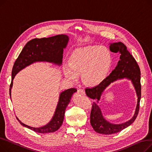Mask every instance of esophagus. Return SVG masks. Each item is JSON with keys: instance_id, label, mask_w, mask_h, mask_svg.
Segmentation results:
<instances>
[{"instance_id": "34e87169", "label": "esophagus", "mask_w": 152, "mask_h": 152, "mask_svg": "<svg viewBox=\"0 0 152 152\" xmlns=\"http://www.w3.org/2000/svg\"><path fill=\"white\" fill-rule=\"evenodd\" d=\"M78 94H81V95H85V91L83 89H79L77 90Z\"/></svg>"}]
</instances>
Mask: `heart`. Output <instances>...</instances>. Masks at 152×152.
<instances>
[{"instance_id":"b5f03b06","label":"heart","mask_w":152,"mask_h":152,"mask_svg":"<svg viewBox=\"0 0 152 152\" xmlns=\"http://www.w3.org/2000/svg\"><path fill=\"white\" fill-rule=\"evenodd\" d=\"M112 63V53L107 47L89 45L71 52L68 64L63 66V73L72 81H76L81 74L84 84L96 86L107 77Z\"/></svg>"}]
</instances>
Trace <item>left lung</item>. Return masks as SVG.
Masks as SVG:
<instances>
[{
    "label": "left lung",
    "instance_id": "left-lung-1",
    "mask_svg": "<svg viewBox=\"0 0 152 152\" xmlns=\"http://www.w3.org/2000/svg\"><path fill=\"white\" fill-rule=\"evenodd\" d=\"M111 52H119L120 55V60H119L116 68L112 71L110 75L97 86L87 87L85 89L87 96L97 102L106 87L118 79L127 78L132 83L137 94L138 103L135 113L130 121L121 124H111L103 117L100 108L96 102H93L91 112V124L95 132L103 134H112L119 132L130 126L136 119L139 111V104L141 98V84H140V71L137 61L132 55L127 50L126 46L121 42L110 44Z\"/></svg>",
    "mask_w": 152,
    "mask_h": 152
}]
</instances>
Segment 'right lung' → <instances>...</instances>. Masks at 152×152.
<instances>
[{
    "mask_svg": "<svg viewBox=\"0 0 152 152\" xmlns=\"http://www.w3.org/2000/svg\"><path fill=\"white\" fill-rule=\"evenodd\" d=\"M69 41V37L65 34L34 39L27 42L16 60L12 72V82L10 86V96L13 86V80L19 71L36 62L44 61L60 66L62 63L63 49H65ZM77 91L75 88H71L61 92L57 108L51 120L46 125L34 127L23 123L17 118L20 123L27 128L38 133H50L57 131L61 126L65 110L73 94Z\"/></svg>",
    "mask_w": 152,
    "mask_h": 152,
    "instance_id": "right-lung-1",
    "label": "right lung"
}]
</instances>
